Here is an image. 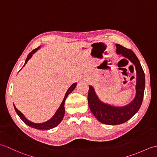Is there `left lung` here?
I'll return each mask as SVG.
<instances>
[{
  "label": "left lung",
  "mask_w": 157,
  "mask_h": 157,
  "mask_svg": "<svg viewBox=\"0 0 157 157\" xmlns=\"http://www.w3.org/2000/svg\"><path fill=\"white\" fill-rule=\"evenodd\" d=\"M116 46L117 54L128 59L135 66L136 72L135 97L126 105L114 106L101 101L92 86H89L87 96L90 110L98 121L105 124L113 126L126 122L136 114L143 102L145 87L144 73L136 55L132 50L119 44H116Z\"/></svg>",
  "instance_id": "obj_1"
}]
</instances>
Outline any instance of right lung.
Returning a JSON list of instances; mask_svg holds the SVG:
<instances>
[{"instance_id":"right-lung-1","label":"right lung","mask_w":157,"mask_h":157,"mask_svg":"<svg viewBox=\"0 0 157 157\" xmlns=\"http://www.w3.org/2000/svg\"><path fill=\"white\" fill-rule=\"evenodd\" d=\"M40 48H41V46L38 47L37 48L35 49L34 50H33L31 53H29V54L27 56L26 61H25V62L23 67L25 65H26L27 61L32 57L33 55L37 52V51H38ZM76 86H77V83H73V84L70 87H69V89L67 90V92L65 93V95L64 96L63 100V101H62V102L60 105V106L59 107V108L57 109L56 113H55V114L52 116V118H50L49 120H47V121H46L45 122L38 124V123H34V122L29 121V120L27 118H26V117H25V116L15 107V105L13 104L14 110H15L17 114H18V116H19L20 118L23 120V121L25 124H26L27 125L31 127V128H34L38 129V130H50L52 128H55V127H56L58 124H59L61 122V120H63L64 114H65V108H64L65 100H66V98L69 94L71 93L72 91L75 88Z\"/></svg>"}]
</instances>
